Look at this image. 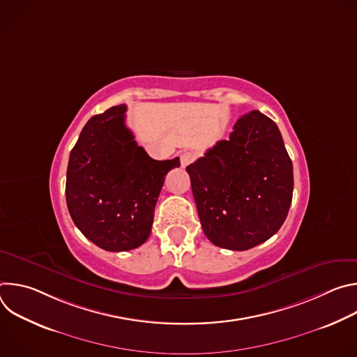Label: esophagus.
Here are the masks:
<instances>
[{"label": "esophagus", "mask_w": 357, "mask_h": 357, "mask_svg": "<svg viewBox=\"0 0 357 357\" xmlns=\"http://www.w3.org/2000/svg\"><path fill=\"white\" fill-rule=\"evenodd\" d=\"M195 158H196V155L193 154L192 151H185L183 154L181 155V167H182V168L188 167L189 164H192V162L195 161Z\"/></svg>", "instance_id": "obj_1"}]
</instances>
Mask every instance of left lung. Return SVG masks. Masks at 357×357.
<instances>
[{
    "label": "left lung",
    "instance_id": "8db88e82",
    "mask_svg": "<svg viewBox=\"0 0 357 357\" xmlns=\"http://www.w3.org/2000/svg\"><path fill=\"white\" fill-rule=\"evenodd\" d=\"M203 233L218 247L243 251L268 240L287 219L292 162L277 124L252 110L229 139L186 167Z\"/></svg>",
    "mask_w": 357,
    "mask_h": 357
}]
</instances>
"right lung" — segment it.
<instances>
[{"instance_id": "add662e5", "label": "right lung", "mask_w": 357, "mask_h": 357, "mask_svg": "<svg viewBox=\"0 0 357 357\" xmlns=\"http://www.w3.org/2000/svg\"><path fill=\"white\" fill-rule=\"evenodd\" d=\"M127 106L93 116L70 151L66 203L77 229L107 251L139 247L151 234L167 174L179 158L152 160L126 126Z\"/></svg>"}]
</instances>
